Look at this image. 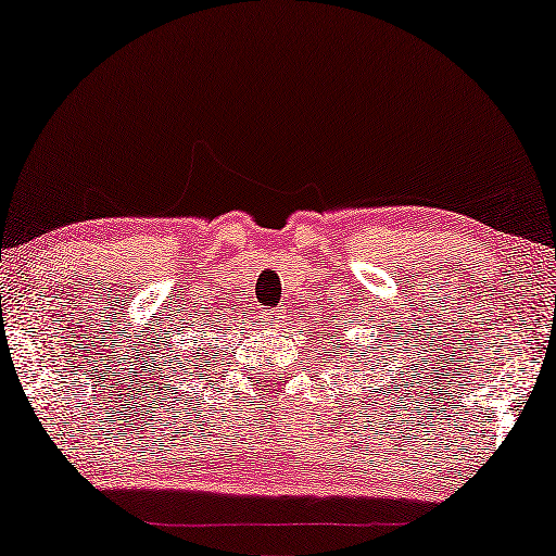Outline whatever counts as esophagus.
Here are the masks:
<instances>
[{"mask_svg": "<svg viewBox=\"0 0 556 556\" xmlns=\"http://www.w3.org/2000/svg\"><path fill=\"white\" fill-rule=\"evenodd\" d=\"M266 323H270V325L283 323V311H270V313H266Z\"/></svg>", "mask_w": 556, "mask_h": 556, "instance_id": "34e87169", "label": "esophagus"}]
</instances>
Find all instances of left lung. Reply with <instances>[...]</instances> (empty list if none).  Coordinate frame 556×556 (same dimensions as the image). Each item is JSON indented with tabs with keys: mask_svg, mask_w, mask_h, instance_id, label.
<instances>
[{
	"mask_svg": "<svg viewBox=\"0 0 556 556\" xmlns=\"http://www.w3.org/2000/svg\"><path fill=\"white\" fill-rule=\"evenodd\" d=\"M350 357H352V354H350Z\"/></svg>",
	"mask_w": 556,
	"mask_h": 556,
	"instance_id": "1",
	"label": "left lung"
}]
</instances>
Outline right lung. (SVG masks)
Here are the masks:
<instances>
[{
	"mask_svg": "<svg viewBox=\"0 0 556 556\" xmlns=\"http://www.w3.org/2000/svg\"><path fill=\"white\" fill-rule=\"evenodd\" d=\"M208 323H212V320H208ZM181 344H185V342H181ZM208 350H212V342H197V348H192V352H189V348L185 344L181 350L172 352V357L167 354L169 362H165V364H167V369H172V379L179 376L180 379L175 380L177 384L179 387L187 384L189 377H194V371L199 367H204L206 359L212 357V352H208ZM214 357H216V354H214Z\"/></svg>",
	"mask_w": 556,
	"mask_h": 556,
	"instance_id": "1",
	"label": "right lung"
}]
</instances>
